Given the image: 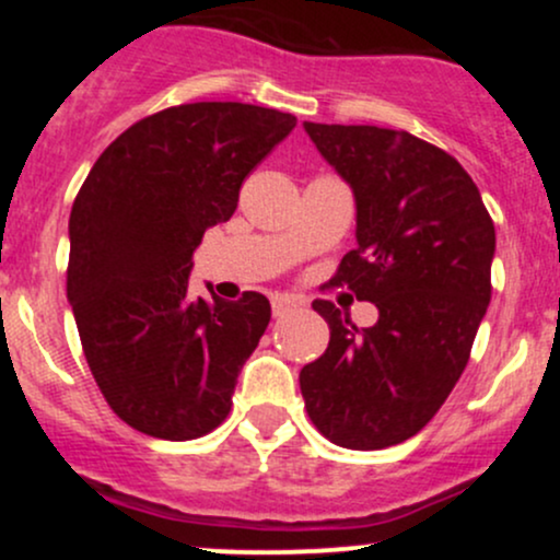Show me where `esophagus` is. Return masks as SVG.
Segmentation results:
<instances>
[{
	"label": "esophagus",
	"mask_w": 560,
	"mask_h": 560,
	"mask_svg": "<svg viewBox=\"0 0 560 560\" xmlns=\"http://www.w3.org/2000/svg\"><path fill=\"white\" fill-rule=\"evenodd\" d=\"M298 307H300V302L294 298H289V294H276V298H271V311L276 318H284L287 313L298 311Z\"/></svg>",
	"instance_id": "obj_1"
}]
</instances>
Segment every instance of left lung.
Returning a JSON list of instances; mask_svg holds the SVG:
<instances>
[{
  "mask_svg": "<svg viewBox=\"0 0 560 560\" xmlns=\"http://www.w3.org/2000/svg\"><path fill=\"white\" fill-rule=\"evenodd\" d=\"M355 195L358 247L334 273L378 307L358 331L329 300L313 311L329 347L300 371L305 410L326 440L382 450L419 434L464 374L490 305L494 226L453 155L408 131L305 124Z\"/></svg>",
  "mask_w": 560,
  "mask_h": 560,
  "instance_id": "left-lung-1",
  "label": "left lung"
}]
</instances>
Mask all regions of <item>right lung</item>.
Returning a JSON list of instances; mask_svg holds the SVG:
<instances>
[{
  "instance_id": "add662e5",
  "label": "right lung",
  "mask_w": 560,
  "mask_h": 560,
  "mask_svg": "<svg viewBox=\"0 0 560 560\" xmlns=\"http://www.w3.org/2000/svg\"><path fill=\"white\" fill-rule=\"evenodd\" d=\"M294 126L242 102L178 105L126 128L89 171L68 223V300L96 387L137 432L197 440L229 416L271 305L195 300L191 255Z\"/></svg>"
}]
</instances>
